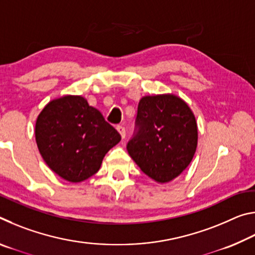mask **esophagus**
<instances>
[{
  "instance_id": "34e87169",
  "label": "esophagus",
  "mask_w": 255,
  "mask_h": 255,
  "mask_svg": "<svg viewBox=\"0 0 255 255\" xmlns=\"http://www.w3.org/2000/svg\"><path fill=\"white\" fill-rule=\"evenodd\" d=\"M117 130L119 131V133H120V136H122V138L126 137V129H125V127L122 126V125H119V126H117Z\"/></svg>"
}]
</instances>
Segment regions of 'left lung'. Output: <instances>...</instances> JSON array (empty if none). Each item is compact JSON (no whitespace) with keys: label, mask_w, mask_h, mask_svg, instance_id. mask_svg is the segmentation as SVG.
<instances>
[{"label":"left lung","mask_w":255,"mask_h":255,"mask_svg":"<svg viewBox=\"0 0 255 255\" xmlns=\"http://www.w3.org/2000/svg\"><path fill=\"white\" fill-rule=\"evenodd\" d=\"M197 144L195 115L182 99L174 94L140 99L127 150L146 175L158 183L175 179L192 161Z\"/></svg>","instance_id":"left-lung-1"}]
</instances>
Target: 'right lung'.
<instances>
[{
  "label": "right lung",
  "mask_w": 255,
  "mask_h": 255,
  "mask_svg": "<svg viewBox=\"0 0 255 255\" xmlns=\"http://www.w3.org/2000/svg\"><path fill=\"white\" fill-rule=\"evenodd\" d=\"M34 133L47 165L74 183L96 174L105 155L122 139L101 112L81 96L50 101L38 116Z\"/></svg>",
  "instance_id": "obj_1"
}]
</instances>
